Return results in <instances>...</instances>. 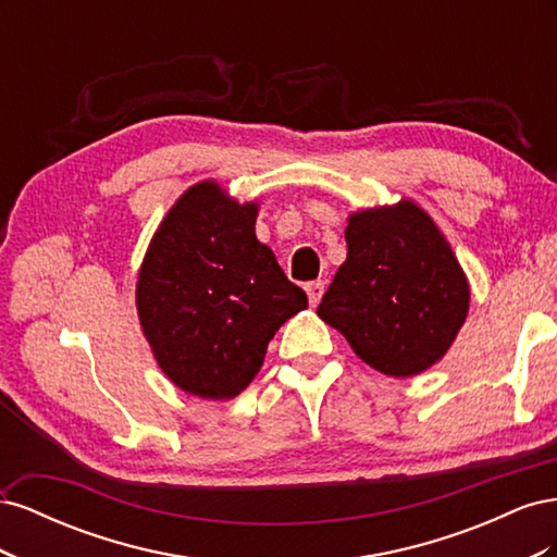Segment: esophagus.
<instances>
[{"label": "esophagus", "mask_w": 557, "mask_h": 557, "mask_svg": "<svg viewBox=\"0 0 557 557\" xmlns=\"http://www.w3.org/2000/svg\"><path fill=\"white\" fill-rule=\"evenodd\" d=\"M305 290H307V295H309L311 307H315L318 301H320V297H323V293H325V283H323V281L307 283V285H305Z\"/></svg>", "instance_id": "1"}]
</instances>
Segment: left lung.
<instances>
[{
  "label": "left lung",
  "mask_w": 557,
  "mask_h": 557,
  "mask_svg": "<svg viewBox=\"0 0 557 557\" xmlns=\"http://www.w3.org/2000/svg\"><path fill=\"white\" fill-rule=\"evenodd\" d=\"M346 246L318 315L385 376L440 362L465 325L469 283L432 218L411 199L350 213Z\"/></svg>",
  "instance_id": "8db88e82"
}]
</instances>
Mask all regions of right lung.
I'll list each match as a JSON object with an SVG mask.
<instances>
[{
  "label": "right lung",
  "instance_id": "obj_1",
  "mask_svg": "<svg viewBox=\"0 0 557 557\" xmlns=\"http://www.w3.org/2000/svg\"><path fill=\"white\" fill-rule=\"evenodd\" d=\"M256 218V201L239 205L201 181L164 215L139 269L137 311L153 356L166 379L201 399L237 397L276 330L309 307L258 242Z\"/></svg>",
  "mask_w": 557,
  "mask_h": 557
}]
</instances>
